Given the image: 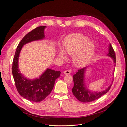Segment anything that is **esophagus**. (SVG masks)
I'll list each match as a JSON object with an SVG mask.
<instances>
[{
	"instance_id": "34e87169",
	"label": "esophagus",
	"mask_w": 127,
	"mask_h": 127,
	"mask_svg": "<svg viewBox=\"0 0 127 127\" xmlns=\"http://www.w3.org/2000/svg\"><path fill=\"white\" fill-rule=\"evenodd\" d=\"M64 75H69V74H70V71L67 70L64 71Z\"/></svg>"
}]
</instances>
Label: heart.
<instances>
[{"label": "heart", "instance_id": "1", "mask_svg": "<svg viewBox=\"0 0 127 127\" xmlns=\"http://www.w3.org/2000/svg\"><path fill=\"white\" fill-rule=\"evenodd\" d=\"M95 51V44L89 38L82 34L76 33L68 36L64 41L63 49L58 50V55L66 59L65 53L72 56V61L77 67H83L90 62Z\"/></svg>", "mask_w": 127, "mask_h": 127}]
</instances>
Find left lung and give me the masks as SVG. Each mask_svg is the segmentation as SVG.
Listing matches in <instances>:
<instances>
[{
    "label": "left lung",
    "mask_w": 127,
    "mask_h": 127,
    "mask_svg": "<svg viewBox=\"0 0 127 127\" xmlns=\"http://www.w3.org/2000/svg\"><path fill=\"white\" fill-rule=\"evenodd\" d=\"M107 56L112 58L114 62V66L116 67V55L111 44L109 45L108 53ZM88 67H86L79 70L73 76L74 85L72 88V93L78 101L83 103L93 102L100 98L109 91L112 85L110 84L108 87L102 91H92L88 89L85 83V73ZM113 73L114 74V72Z\"/></svg>",
    "instance_id": "obj_1"
}]
</instances>
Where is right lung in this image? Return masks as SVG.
Here are the masks:
<instances>
[{"label":"right lung","instance_id":"add662e5","mask_svg":"<svg viewBox=\"0 0 127 127\" xmlns=\"http://www.w3.org/2000/svg\"><path fill=\"white\" fill-rule=\"evenodd\" d=\"M46 26H41L28 33L17 46L14 57L12 74L17 91L21 96L31 102H40L47 97L52 91L56 80L60 76L59 71L47 68L39 78L29 79L20 72L18 67L19 57L25 44L44 39Z\"/></svg>","mask_w":127,"mask_h":127}]
</instances>
